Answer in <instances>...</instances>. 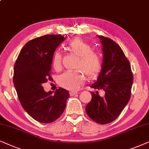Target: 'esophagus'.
<instances>
[{
	"mask_svg": "<svg viewBox=\"0 0 149 149\" xmlns=\"http://www.w3.org/2000/svg\"><path fill=\"white\" fill-rule=\"evenodd\" d=\"M77 93H78L77 91H71L70 95H71V96H73V95H76V94H77Z\"/></svg>",
	"mask_w": 149,
	"mask_h": 149,
	"instance_id": "obj_1",
	"label": "esophagus"
}]
</instances>
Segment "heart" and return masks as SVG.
Wrapping results in <instances>:
<instances>
[{"mask_svg":"<svg viewBox=\"0 0 149 149\" xmlns=\"http://www.w3.org/2000/svg\"><path fill=\"white\" fill-rule=\"evenodd\" d=\"M69 50L79 57L74 71H67L58 78V84L61 86L71 90H77L86 80L84 73L90 78L96 76L102 69V58L100 53L92 50L90 44L80 38L71 40L67 45ZM52 66L56 70L61 68V56L56 52L52 58Z\"/></svg>","mask_w":149,"mask_h":149,"instance_id":"1","label":"heart"}]
</instances>
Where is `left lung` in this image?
Masks as SVG:
<instances>
[{
  "mask_svg": "<svg viewBox=\"0 0 149 149\" xmlns=\"http://www.w3.org/2000/svg\"><path fill=\"white\" fill-rule=\"evenodd\" d=\"M102 45L103 62L97 80L91 87L104 91L91 92L92 99L86 112L91 119L104 125L114 121L127 104L134 77L130 62L117 43L110 38L97 36Z\"/></svg>",
  "mask_w": 149,
  "mask_h": 149,
  "instance_id": "1",
  "label": "left lung"
}]
</instances>
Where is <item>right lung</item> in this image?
Masks as SVG:
<instances>
[{
	"mask_svg": "<svg viewBox=\"0 0 149 149\" xmlns=\"http://www.w3.org/2000/svg\"><path fill=\"white\" fill-rule=\"evenodd\" d=\"M65 37L47 35L29 41L21 49L14 65L13 84L19 102L32 118L49 123L63 114L69 93L59 88L45 92L42 86L51 80L50 70L54 53Z\"/></svg>",
	"mask_w": 149,
	"mask_h": 149,
	"instance_id": "obj_1",
	"label": "right lung"
}]
</instances>
